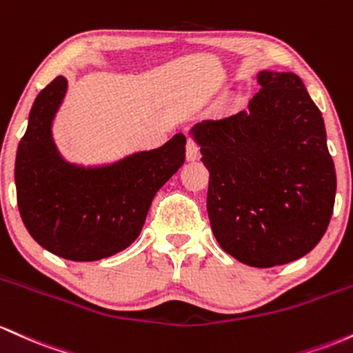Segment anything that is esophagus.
Returning <instances> with one entry per match:
<instances>
[{"label":"esophagus","instance_id":"34e87169","mask_svg":"<svg viewBox=\"0 0 353 353\" xmlns=\"http://www.w3.org/2000/svg\"><path fill=\"white\" fill-rule=\"evenodd\" d=\"M198 155H200V150H198L196 141L193 138H188L187 140V158L190 161L196 160Z\"/></svg>","mask_w":353,"mask_h":353}]
</instances>
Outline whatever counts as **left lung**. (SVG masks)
<instances>
[{"label": "left lung", "instance_id": "1", "mask_svg": "<svg viewBox=\"0 0 353 353\" xmlns=\"http://www.w3.org/2000/svg\"><path fill=\"white\" fill-rule=\"evenodd\" d=\"M259 93L221 120L195 125L210 172L207 210L225 252L256 268L307 255L335 203V166L325 123L294 73L260 71Z\"/></svg>", "mask_w": 353, "mask_h": 353}]
</instances>
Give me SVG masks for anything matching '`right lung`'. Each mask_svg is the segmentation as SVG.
<instances>
[{"mask_svg":"<svg viewBox=\"0 0 353 353\" xmlns=\"http://www.w3.org/2000/svg\"><path fill=\"white\" fill-rule=\"evenodd\" d=\"M66 93L57 77L39 91L18 145L14 183L19 215L43 248L73 262L125 250L143 228L153 196L185 161V134L117 163L85 168L65 161L51 123Z\"/></svg>","mask_w":353,"mask_h":353,"instance_id":"add662e5","label":"right lung"}]
</instances>
